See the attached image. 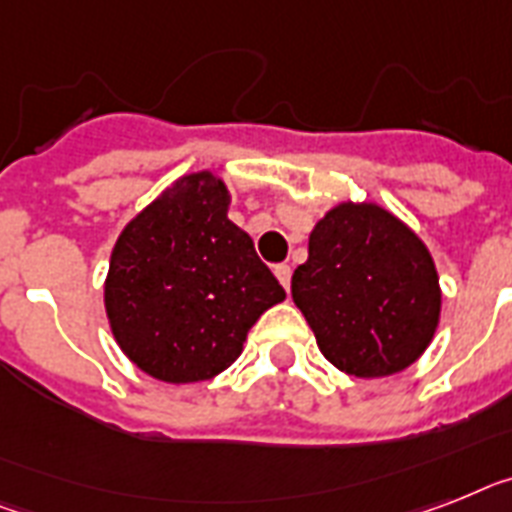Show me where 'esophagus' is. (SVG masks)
<instances>
[{"mask_svg": "<svg viewBox=\"0 0 512 512\" xmlns=\"http://www.w3.org/2000/svg\"><path fill=\"white\" fill-rule=\"evenodd\" d=\"M274 277L280 280V285L285 287V290H290V277H293V269L287 264H277L274 266Z\"/></svg>", "mask_w": 512, "mask_h": 512, "instance_id": "1", "label": "esophagus"}]
</instances>
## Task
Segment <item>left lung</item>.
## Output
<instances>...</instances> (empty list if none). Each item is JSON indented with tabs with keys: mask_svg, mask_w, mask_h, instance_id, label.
Wrapping results in <instances>:
<instances>
[{
	"mask_svg": "<svg viewBox=\"0 0 512 512\" xmlns=\"http://www.w3.org/2000/svg\"><path fill=\"white\" fill-rule=\"evenodd\" d=\"M293 301L332 366L358 379L400 374L424 356L442 314L432 253L374 201H340L308 235Z\"/></svg>",
	"mask_w": 512,
	"mask_h": 512,
	"instance_id": "1",
	"label": "left lung"
}]
</instances>
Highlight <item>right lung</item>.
Returning a JSON list of instances; mask_svg holds the SVG:
<instances>
[{
  "label": "right lung",
  "instance_id": "add662e5",
  "mask_svg": "<svg viewBox=\"0 0 512 512\" xmlns=\"http://www.w3.org/2000/svg\"><path fill=\"white\" fill-rule=\"evenodd\" d=\"M211 170L188 172L143 206L109 256L104 308L114 342L149 377L206 382L243 353L248 329L285 290L230 217Z\"/></svg>",
  "mask_w": 512,
  "mask_h": 512
}]
</instances>
